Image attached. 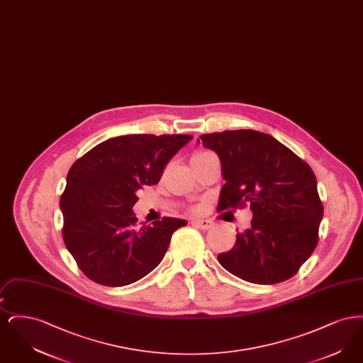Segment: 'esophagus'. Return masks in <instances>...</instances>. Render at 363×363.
<instances>
[{"instance_id": "34e87169", "label": "esophagus", "mask_w": 363, "mask_h": 363, "mask_svg": "<svg viewBox=\"0 0 363 363\" xmlns=\"http://www.w3.org/2000/svg\"><path fill=\"white\" fill-rule=\"evenodd\" d=\"M191 223L196 225V227L201 228V230H209V228H212V227H213V223H212V222H209V220H206V219H199V220H193Z\"/></svg>"}]
</instances>
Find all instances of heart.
Here are the masks:
<instances>
[{
    "label": "heart",
    "mask_w": 363,
    "mask_h": 363,
    "mask_svg": "<svg viewBox=\"0 0 363 363\" xmlns=\"http://www.w3.org/2000/svg\"><path fill=\"white\" fill-rule=\"evenodd\" d=\"M207 154H209V152H197L196 155H193V157H194V156L207 155Z\"/></svg>",
    "instance_id": "heart-1"
}]
</instances>
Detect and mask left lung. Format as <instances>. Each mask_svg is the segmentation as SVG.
Returning a JSON list of instances; mask_svg holds the SVG:
<instances>
[{
    "label": "left lung",
    "instance_id": "8db88e82",
    "mask_svg": "<svg viewBox=\"0 0 363 363\" xmlns=\"http://www.w3.org/2000/svg\"><path fill=\"white\" fill-rule=\"evenodd\" d=\"M222 163L225 184L218 208L250 206L252 225L218 259L256 284L293 277L318 242L324 208L311 166L271 135L252 129L200 136Z\"/></svg>",
    "mask_w": 363,
    "mask_h": 363
}]
</instances>
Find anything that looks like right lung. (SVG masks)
<instances>
[{"label": "right lung", "instance_id": "1", "mask_svg": "<svg viewBox=\"0 0 363 363\" xmlns=\"http://www.w3.org/2000/svg\"><path fill=\"white\" fill-rule=\"evenodd\" d=\"M193 136L128 135L108 138L77 159L60 207L62 238L91 280L121 287L155 269L174 231L186 222L163 218L136 228L133 206L144 185H156L166 164Z\"/></svg>", "mask_w": 363, "mask_h": 363}]
</instances>
